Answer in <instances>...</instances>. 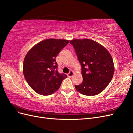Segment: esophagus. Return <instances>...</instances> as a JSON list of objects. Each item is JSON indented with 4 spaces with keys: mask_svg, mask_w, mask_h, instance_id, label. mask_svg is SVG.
Returning a JSON list of instances; mask_svg holds the SVG:
<instances>
[{
    "mask_svg": "<svg viewBox=\"0 0 133 133\" xmlns=\"http://www.w3.org/2000/svg\"><path fill=\"white\" fill-rule=\"evenodd\" d=\"M74 75V71H72V70L70 71L69 73V74H68V76H69V77H70V78H71V77H72V76H73Z\"/></svg>",
    "mask_w": 133,
    "mask_h": 133,
    "instance_id": "obj_1",
    "label": "esophagus"
}]
</instances>
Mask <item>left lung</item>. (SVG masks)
Masks as SVG:
<instances>
[{
  "label": "left lung",
  "mask_w": 133,
  "mask_h": 133,
  "mask_svg": "<svg viewBox=\"0 0 133 133\" xmlns=\"http://www.w3.org/2000/svg\"><path fill=\"white\" fill-rule=\"evenodd\" d=\"M73 45L82 66L83 81L75 89L82 94L94 96L102 92L114 73L113 60L105 47L89 39H73Z\"/></svg>",
  "instance_id": "1"
}]
</instances>
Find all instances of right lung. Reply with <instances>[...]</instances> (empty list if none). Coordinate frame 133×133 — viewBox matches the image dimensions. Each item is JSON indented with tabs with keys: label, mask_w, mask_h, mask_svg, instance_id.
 <instances>
[{
	"label": "right lung",
	"mask_w": 133,
	"mask_h": 133,
	"mask_svg": "<svg viewBox=\"0 0 133 133\" xmlns=\"http://www.w3.org/2000/svg\"><path fill=\"white\" fill-rule=\"evenodd\" d=\"M65 39H48L40 42L28 51L23 63V74L31 89L38 94H53L60 87L65 74L57 70L55 58L69 43Z\"/></svg>",
	"instance_id": "right-lung-1"
}]
</instances>
